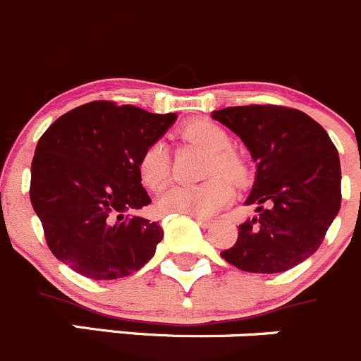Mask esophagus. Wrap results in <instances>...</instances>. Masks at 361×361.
<instances>
[{"mask_svg": "<svg viewBox=\"0 0 361 361\" xmlns=\"http://www.w3.org/2000/svg\"><path fill=\"white\" fill-rule=\"evenodd\" d=\"M192 217H195V221L202 228H210V224H212V219H207V217H202V216H192Z\"/></svg>", "mask_w": 361, "mask_h": 361, "instance_id": "1", "label": "esophagus"}]
</instances>
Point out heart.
<instances>
[{"label": "heart", "mask_w": 361, "mask_h": 361, "mask_svg": "<svg viewBox=\"0 0 361 361\" xmlns=\"http://www.w3.org/2000/svg\"><path fill=\"white\" fill-rule=\"evenodd\" d=\"M182 140L212 152L207 176L210 180L200 185H172L156 200L161 214H188V216H212L233 198V185L247 182L249 170L244 159L231 151V137L224 128L209 119H196L184 124L179 131ZM138 177L147 189L163 188L170 177V158L165 144L152 142L138 159ZM224 177L221 178L220 176Z\"/></svg>", "instance_id": "heart-1"}]
</instances>
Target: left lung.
<instances>
[{"mask_svg":"<svg viewBox=\"0 0 361 361\" xmlns=\"http://www.w3.org/2000/svg\"><path fill=\"white\" fill-rule=\"evenodd\" d=\"M240 137L256 163L245 205L258 217L238 226L233 247L221 252L244 272L277 274L317 251L341 209V161L334 142L312 117L279 105L214 110Z\"/></svg>","mask_w":361,"mask_h":361,"instance_id":"left-lung-1","label":"left lung"}]
</instances>
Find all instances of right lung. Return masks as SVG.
Returning <instances> with one entry per match:
<instances>
[{"label":"right lung","instance_id":"obj_1","mask_svg":"<svg viewBox=\"0 0 361 361\" xmlns=\"http://www.w3.org/2000/svg\"><path fill=\"white\" fill-rule=\"evenodd\" d=\"M176 114L91 102L49 126L35 149L30 198L52 255L80 276L121 279L154 256L163 230L133 210L149 205L138 159Z\"/></svg>","mask_w":361,"mask_h":361}]
</instances>
